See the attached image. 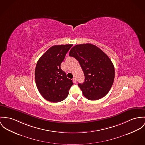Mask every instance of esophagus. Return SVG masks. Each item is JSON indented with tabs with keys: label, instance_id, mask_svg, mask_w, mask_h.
Returning a JSON list of instances; mask_svg holds the SVG:
<instances>
[{
	"label": "esophagus",
	"instance_id": "1",
	"mask_svg": "<svg viewBox=\"0 0 145 145\" xmlns=\"http://www.w3.org/2000/svg\"><path fill=\"white\" fill-rule=\"evenodd\" d=\"M73 82H74V83H76L77 81H76V78H73Z\"/></svg>",
	"mask_w": 145,
	"mask_h": 145
}]
</instances>
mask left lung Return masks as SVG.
I'll use <instances>...</instances> for the list:
<instances>
[{
    "label": "left lung",
    "mask_w": 145,
    "mask_h": 145,
    "mask_svg": "<svg viewBox=\"0 0 145 145\" xmlns=\"http://www.w3.org/2000/svg\"><path fill=\"white\" fill-rule=\"evenodd\" d=\"M69 55L78 60L84 72V82L78 84L83 95L90 100L105 97L111 89L115 77V69L109 57L90 44L73 46Z\"/></svg>",
    "instance_id": "left-lung-1"
}]
</instances>
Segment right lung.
I'll return each instance as SVG.
<instances>
[{
    "label": "right lung",
    "instance_id": "right-lung-1",
    "mask_svg": "<svg viewBox=\"0 0 145 145\" xmlns=\"http://www.w3.org/2000/svg\"><path fill=\"white\" fill-rule=\"evenodd\" d=\"M72 46L70 44L53 46L37 62L35 82L40 93L46 100L54 103L65 100L73 84L61 68V64Z\"/></svg>",
    "mask_w": 145,
    "mask_h": 145
}]
</instances>
